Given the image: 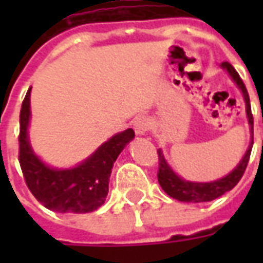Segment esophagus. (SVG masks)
Returning a JSON list of instances; mask_svg holds the SVG:
<instances>
[{
    "label": "esophagus",
    "instance_id": "esophagus-1",
    "mask_svg": "<svg viewBox=\"0 0 263 263\" xmlns=\"http://www.w3.org/2000/svg\"><path fill=\"white\" fill-rule=\"evenodd\" d=\"M149 118L148 117H145V115H139L135 118L134 121V129L137 132L138 135H145L146 131L149 129Z\"/></svg>",
    "mask_w": 263,
    "mask_h": 263
}]
</instances>
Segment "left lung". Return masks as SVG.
Segmentation results:
<instances>
[{
    "instance_id": "1",
    "label": "left lung",
    "mask_w": 263,
    "mask_h": 263,
    "mask_svg": "<svg viewBox=\"0 0 263 263\" xmlns=\"http://www.w3.org/2000/svg\"><path fill=\"white\" fill-rule=\"evenodd\" d=\"M222 67L230 73L232 80L235 81L238 87L241 88V91L245 98V104H247V115H248L249 125H251V134H252V141L249 143V148L247 154L239 162V165L234 169V171L227 175L222 179H218L215 182L210 183H193L183 180L182 177H179L172 171L171 166L166 163L163 155L158 149V156H159V169H158V182H159L160 187L165 190L166 194H169L172 198H176L179 201L183 203H204V201H211L214 198L220 197L227 192H230L238 184L241 180V177L245 173V169L248 166L249 156H251V151H252V145H254V117H252V111H251V104H249V96L247 91V87L241 80V77L237 73V70L234 69L228 62H222ZM263 122V118H262Z\"/></svg>"
}]
</instances>
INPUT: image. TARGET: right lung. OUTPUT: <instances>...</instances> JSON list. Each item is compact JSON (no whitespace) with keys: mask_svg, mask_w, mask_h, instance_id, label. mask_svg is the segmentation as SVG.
<instances>
[{"mask_svg":"<svg viewBox=\"0 0 263 263\" xmlns=\"http://www.w3.org/2000/svg\"><path fill=\"white\" fill-rule=\"evenodd\" d=\"M32 88V87H31ZM31 88L20 114V165L25 183L37 201L58 213H91L101 207L108 193L111 169L135 132L128 128L103 143L81 165L73 169H52L39 160L28 141L31 117Z\"/></svg>","mask_w":263,"mask_h":263,"instance_id":"1","label":"right lung"}]
</instances>
